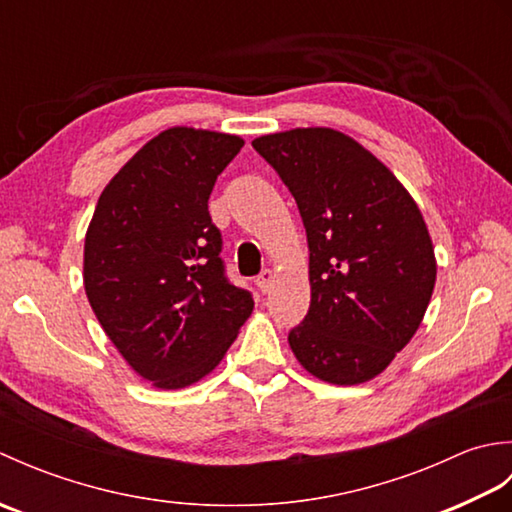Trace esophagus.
Instances as JSON below:
<instances>
[{"label":"esophagus","mask_w":512,"mask_h":512,"mask_svg":"<svg viewBox=\"0 0 512 512\" xmlns=\"http://www.w3.org/2000/svg\"><path fill=\"white\" fill-rule=\"evenodd\" d=\"M255 284L266 295V292L273 288V284H275V273H273V270H268V268L262 270V273H259V277L255 279Z\"/></svg>","instance_id":"esophagus-1"}]
</instances>
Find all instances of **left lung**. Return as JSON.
<instances>
[{"mask_svg": "<svg viewBox=\"0 0 512 512\" xmlns=\"http://www.w3.org/2000/svg\"><path fill=\"white\" fill-rule=\"evenodd\" d=\"M253 147L295 195L308 235L310 310L290 350L325 383H367L427 312L438 273L427 222L405 184L339 129L295 127Z\"/></svg>", "mask_w": 512, "mask_h": 512, "instance_id": "1", "label": "left lung"}]
</instances>
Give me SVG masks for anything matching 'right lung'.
I'll return each instance as SVG.
<instances>
[{
    "label": "right lung",
    "instance_id": "obj_1",
    "mask_svg": "<svg viewBox=\"0 0 512 512\" xmlns=\"http://www.w3.org/2000/svg\"><path fill=\"white\" fill-rule=\"evenodd\" d=\"M244 138L176 125L107 182L85 233L83 288L107 339L156 389L209 376L253 312L228 284L209 215Z\"/></svg>",
    "mask_w": 512,
    "mask_h": 512
}]
</instances>
